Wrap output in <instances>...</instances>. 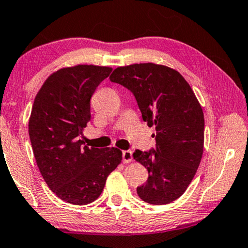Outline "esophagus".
<instances>
[{
    "label": "esophagus",
    "instance_id": "obj_1",
    "mask_svg": "<svg viewBox=\"0 0 248 248\" xmlns=\"http://www.w3.org/2000/svg\"><path fill=\"white\" fill-rule=\"evenodd\" d=\"M132 160V153L130 150H124L123 151V162L127 164Z\"/></svg>",
    "mask_w": 248,
    "mask_h": 248
}]
</instances>
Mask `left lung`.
Masks as SVG:
<instances>
[{
	"instance_id": "obj_1",
	"label": "left lung",
	"mask_w": 248,
	"mask_h": 248,
	"mask_svg": "<svg viewBox=\"0 0 248 248\" xmlns=\"http://www.w3.org/2000/svg\"><path fill=\"white\" fill-rule=\"evenodd\" d=\"M110 81L134 93L143 121L156 128V149L134 153L149 173L137 194L153 205L176 201L193 180L204 151V113L193 89L178 71L155 63L119 66Z\"/></svg>"
}]
</instances>
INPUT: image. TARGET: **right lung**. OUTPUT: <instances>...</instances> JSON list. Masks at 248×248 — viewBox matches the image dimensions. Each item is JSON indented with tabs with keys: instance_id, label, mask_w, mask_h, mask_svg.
Instances as JSON below:
<instances>
[{
	"instance_id": "obj_1",
	"label": "right lung",
	"mask_w": 248,
	"mask_h": 248,
	"mask_svg": "<svg viewBox=\"0 0 248 248\" xmlns=\"http://www.w3.org/2000/svg\"><path fill=\"white\" fill-rule=\"evenodd\" d=\"M111 71L92 64L58 70L33 103L29 135L36 165L50 189L70 204L94 202L123 159L118 148H89L83 142V129L91 119L90 99Z\"/></svg>"
}]
</instances>
